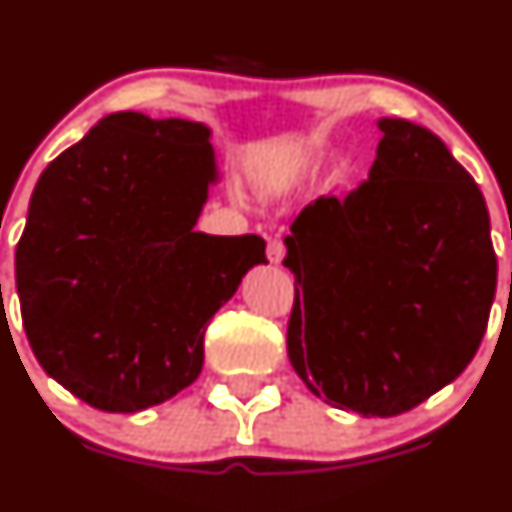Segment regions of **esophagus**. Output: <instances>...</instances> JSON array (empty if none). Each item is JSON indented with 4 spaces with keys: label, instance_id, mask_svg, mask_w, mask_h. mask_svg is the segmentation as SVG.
<instances>
[{
    "label": "esophagus",
    "instance_id": "1",
    "mask_svg": "<svg viewBox=\"0 0 512 512\" xmlns=\"http://www.w3.org/2000/svg\"><path fill=\"white\" fill-rule=\"evenodd\" d=\"M285 242L280 240V237H270L267 240V260L272 262V265H282V260H285Z\"/></svg>",
    "mask_w": 512,
    "mask_h": 512
}]
</instances>
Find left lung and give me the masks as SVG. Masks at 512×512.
Returning a JSON list of instances; mask_svg holds the SVG:
<instances>
[{
    "instance_id": "left-lung-1",
    "label": "left lung",
    "mask_w": 512,
    "mask_h": 512,
    "mask_svg": "<svg viewBox=\"0 0 512 512\" xmlns=\"http://www.w3.org/2000/svg\"><path fill=\"white\" fill-rule=\"evenodd\" d=\"M369 178L309 203L285 237L287 354L334 409L399 416L476 356L498 260L476 180L428 128L381 118Z\"/></svg>"
}]
</instances>
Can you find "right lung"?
I'll return each instance as SVG.
<instances>
[{
  "instance_id": "add662e5",
  "label": "right lung",
  "mask_w": 512,
  "mask_h": 512,
  "mask_svg": "<svg viewBox=\"0 0 512 512\" xmlns=\"http://www.w3.org/2000/svg\"><path fill=\"white\" fill-rule=\"evenodd\" d=\"M203 123L101 118L41 173L17 245L32 352L108 414L173 399L203 369L210 317L252 265L257 235L195 232L215 180Z\"/></svg>"
}]
</instances>
